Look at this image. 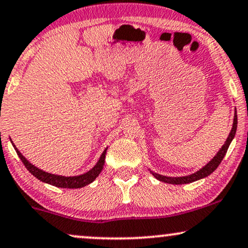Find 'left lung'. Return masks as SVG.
<instances>
[{
	"label": "left lung",
	"instance_id": "1",
	"mask_svg": "<svg viewBox=\"0 0 248 248\" xmlns=\"http://www.w3.org/2000/svg\"><path fill=\"white\" fill-rule=\"evenodd\" d=\"M237 124H238V121H237V111H236V112H234V118H233V125H232V130H231L230 134H229L227 141L224 142V145H223L222 148L219 149L217 154H216V156H214L213 160L210 161L209 163L207 164V166H204L202 169L197 171L195 173H192V175L185 176V177H166V176L158 175V173L152 172L153 176H154L156 179L161 180V182L168 183V184H173V185L187 184V183L195 182V180H199L201 178H204V177L209 176L210 173L214 172V171L216 170V168L219 166V163H221L222 160L225 156V154H227L229 146H230L232 139L234 138V134H236Z\"/></svg>",
	"mask_w": 248,
	"mask_h": 248
}]
</instances>
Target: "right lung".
Listing matches in <instances>:
<instances>
[{
    "instance_id": "add662e5",
    "label": "right lung",
    "mask_w": 248,
    "mask_h": 248,
    "mask_svg": "<svg viewBox=\"0 0 248 248\" xmlns=\"http://www.w3.org/2000/svg\"><path fill=\"white\" fill-rule=\"evenodd\" d=\"M15 149H16L18 156L20 157V160L24 163V166L26 167V169L29 170L33 176L36 177L39 180H41V182L47 183V184H50L53 186H56V187H63V188H80L88 184H91V183L100 175L101 171H102L103 166H105V158H106V153H107V149H105V152L102 153V155H101L100 160L95 164V167H94L93 169H91L88 172L80 176L64 177V176H59V175H53V173H48L46 172V171H42L41 169H38V168L33 166V164H31L30 162L27 161L23 155H21V153L18 151L16 147H15Z\"/></svg>"
}]
</instances>
